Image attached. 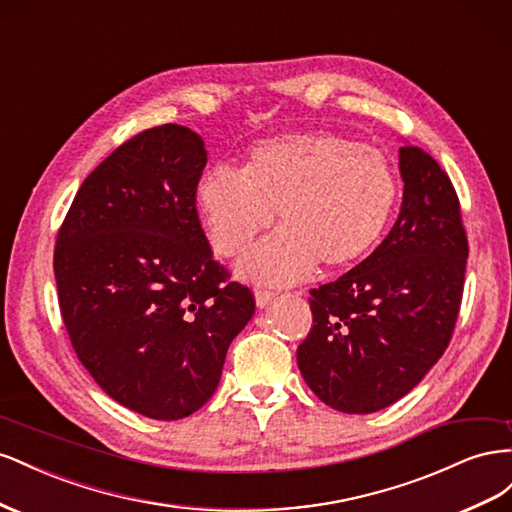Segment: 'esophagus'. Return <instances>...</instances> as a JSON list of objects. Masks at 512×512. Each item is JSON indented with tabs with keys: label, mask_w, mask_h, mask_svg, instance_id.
Wrapping results in <instances>:
<instances>
[{
	"label": "esophagus",
	"mask_w": 512,
	"mask_h": 512,
	"mask_svg": "<svg viewBox=\"0 0 512 512\" xmlns=\"http://www.w3.org/2000/svg\"><path fill=\"white\" fill-rule=\"evenodd\" d=\"M272 300H274V291H270V289H257L255 291V302H257L259 309H264V306H268Z\"/></svg>",
	"instance_id": "esophagus-1"
}]
</instances>
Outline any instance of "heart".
<instances>
[{"instance_id":"obj_1","label":"heart","mask_w":512,"mask_h":512,"mask_svg":"<svg viewBox=\"0 0 512 512\" xmlns=\"http://www.w3.org/2000/svg\"><path fill=\"white\" fill-rule=\"evenodd\" d=\"M399 199L390 158L334 133L261 141L244 169L218 165L197 184L212 246L236 255L279 216L276 236L255 246L242 270L259 281L296 283L319 264L354 266L382 238Z\"/></svg>"}]
</instances>
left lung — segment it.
<instances>
[{
    "mask_svg": "<svg viewBox=\"0 0 512 512\" xmlns=\"http://www.w3.org/2000/svg\"><path fill=\"white\" fill-rule=\"evenodd\" d=\"M399 171L397 223L356 268L311 289L313 328L298 347L306 386L345 414L403 399L442 358L459 315L467 238L455 188L410 143Z\"/></svg>",
    "mask_w": 512,
    "mask_h": 512,
    "instance_id": "8db88e82",
    "label": "left lung"
}]
</instances>
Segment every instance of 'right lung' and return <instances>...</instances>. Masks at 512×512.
<instances>
[{
  "mask_svg": "<svg viewBox=\"0 0 512 512\" xmlns=\"http://www.w3.org/2000/svg\"><path fill=\"white\" fill-rule=\"evenodd\" d=\"M208 152L165 124L87 175L57 233L53 270L72 347L113 401L180 420L221 382L231 341L255 313L201 229L195 195Z\"/></svg>",
  "mask_w": 512,
  "mask_h": 512,
  "instance_id": "add662e5",
  "label": "right lung"
}]
</instances>
